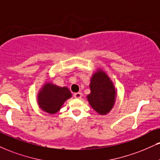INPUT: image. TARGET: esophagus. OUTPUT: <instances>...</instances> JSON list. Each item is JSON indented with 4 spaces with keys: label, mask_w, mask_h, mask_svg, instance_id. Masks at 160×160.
Returning <instances> with one entry per match:
<instances>
[{
    "label": "esophagus",
    "mask_w": 160,
    "mask_h": 160,
    "mask_svg": "<svg viewBox=\"0 0 160 160\" xmlns=\"http://www.w3.org/2000/svg\"><path fill=\"white\" fill-rule=\"evenodd\" d=\"M74 97L75 98H81L82 97V94L80 93V92H77V93H74Z\"/></svg>",
    "instance_id": "1"
}]
</instances>
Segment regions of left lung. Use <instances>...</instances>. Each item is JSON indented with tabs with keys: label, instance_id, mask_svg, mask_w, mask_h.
<instances>
[{
	"label": "left lung",
	"instance_id": "left-lung-1",
	"mask_svg": "<svg viewBox=\"0 0 160 160\" xmlns=\"http://www.w3.org/2000/svg\"><path fill=\"white\" fill-rule=\"evenodd\" d=\"M91 93L87 95L89 104L100 115H107L115 102L116 91L112 80L103 71L94 73L90 82Z\"/></svg>",
	"mask_w": 160,
	"mask_h": 160
}]
</instances>
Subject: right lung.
Returning a JSON list of instances; mask_svg holds the SVG:
<instances>
[{"instance_id": "obj_1", "label": "right lung", "mask_w": 160, "mask_h": 160, "mask_svg": "<svg viewBox=\"0 0 160 160\" xmlns=\"http://www.w3.org/2000/svg\"><path fill=\"white\" fill-rule=\"evenodd\" d=\"M71 97L72 93L68 88L59 87L48 82L42 86L38 92V104L43 111L49 114H54Z\"/></svg>"}]
</instances>
